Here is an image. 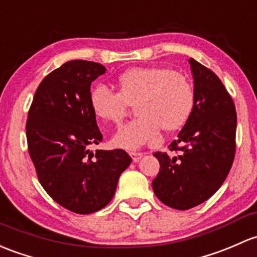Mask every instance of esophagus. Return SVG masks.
I'll return each mask as SVG.
<instances>
[{
  "mask_svg": "<svg viewBox=\"0 0 257 257\" xmlns=\"http://www.w3.org/2000/svg\"><path fill=\"white\" fill-rule=\"evenodd\" d=\"M129 155L132 156V159H133V161H139L140 159L143 158V153H131Z\"/></svg>",
  "mask_w": 257,
  "mask_h": 257,
  "instance_id": "obj_1",
  "label": "esophagus"
}]
</instances>
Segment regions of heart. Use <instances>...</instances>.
I'll list each match as a JSON object with an SVG mask.
<instances>
[{
	"label": "heart",
	"mask_w": 257,
	"mask_h": 257,
	"mask_svg": "<svg viewBox=\"0 0 257 257\" xmlns=\"http://www.w3.org/2000/svg\"><path fill=\"white\" fill-rule=\"evenodd\" d=\"M119 91L94 87L90 104L94 115L106 123L119 124L134 106L138 115L112 139L121 149H139L160 129L174 132L187 121L194 106V91L186 75L166 67H134L118 79Z\"/></svg>",
	"instance_id": "1"
}]
</instances>
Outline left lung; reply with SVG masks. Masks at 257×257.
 Listing matches in <instances>:
<instances>
[{
    "instance_id": "obj_1",
    "label": "left lung",
    "mask_w": 257,
    "mask_h": 257,
    "mask_svg": "<svg viewBox=\"0 0 257 257\" xmlns=\"http://www.w3.org/2000/svg\"><path fill=\"white\" fill-rule=\"evenodd\" d=\"M194 81V106L171 154L156 151L160 163L153 190L175 209L186 210L203 203L228 176L235 156L236 110L219 77L190 59ZM177 155H174V153Z\"/></svg>"
}]
</instances>
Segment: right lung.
I'll list each match as a JSON object with an SVG mask.
<instances>
[{"instance_id": "add662e5", "label": "right lung", "mask_w": 257, "mask_h": 257, "mask_svg": "<svg viewBox=\"0 0 257 257\" xmlns=\"http://www.w3.org/2000/svg\"><path fill=\"white\" fill-rule=\"evenodd\" d=\"M104 72L99 63L67 61L43 79L28 110L27 144L38 180L77 214L106 207L132 163L121 149L90 150L103 138L90 104L91 83Z\"/></svg>"}]
</instances>
